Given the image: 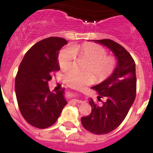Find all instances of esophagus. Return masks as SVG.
<instances>
[{
    "mask_svg": "<svg viewBox=\"0 0 153 153\" xmlns=\"http://www.w3.org/2000/svg\"><path fill=\"white\" fill-rule=\"evenodd\" d=\"M72 102H77V103H82V101L79 100V99H73V100H72Z\"/></svg>",
    "mask_w": 153,
    "mask_h": 153,
    "instance_id": "obj_1",
    "label": "esophagus"
}]
</instances>
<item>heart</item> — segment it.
Segmentation results:
<instances>
[{"instance_id": "heart-1", "label": "heart", "mask_w": 153, "mask_h": 153, "mask_svg": "<svg viewBox=\"0 0 153 153\" xmlns=\"http://www.w3.org/2000/svg\"><path fill=\"white\" fill-rule=\"evenodd\" d=\"M75 56L79 59L86 60L83 67L85 73L69 71L64 75V82L67 86L81 90L94 80L98 82L107 79L116 69L117 60L111 55H107V51L101 45L86 43L66 48L60 51L58 62L62 71L71 69L74 63Z\"/></svg>"}]
</instances>
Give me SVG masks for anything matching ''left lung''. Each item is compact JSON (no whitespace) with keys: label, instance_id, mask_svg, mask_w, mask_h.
<instances>
[{"label":"left lung","instance_id":"8db88e82","mask_svg":"<svg viewBox=\"0 0 153 153\" xmlns=\"http://www.w3.org/2000/svg\"><path fill=\"white\" fill-rule=\"evenodd\" d=\"M110 49L117 59L114 72L102 83L92 87L98 93V105L90 100L91 113L81 118L86 130L97 135L106 134L117 128L126 118L136 98L137 77L133 57L126 48L109 39L94 40ZM101 98L105 100L102 101Z\"/></svg>","mask_w":153,"mask_h":153}]
</instances>
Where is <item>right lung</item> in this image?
<instances>
[{
  "instance_id": "1",
  "label": "right lung",
  "mask_w": 153,
  "mask_h": 153,
  "mask_svg": "<svg viewBox=\"0 0 153 153\" xmlns=\"http://www.w3.org/2000/svg\"><path fill=\"white\" fill-rule=\"evenodd\" d=\"M60 37H49L34 44L24 56L15 79L18 106L25 121L38 128H46L56 122L67 104L64 89L50 91L48 82L59 71V51L67 44Z\"/></svg>"
}]
</instances>
